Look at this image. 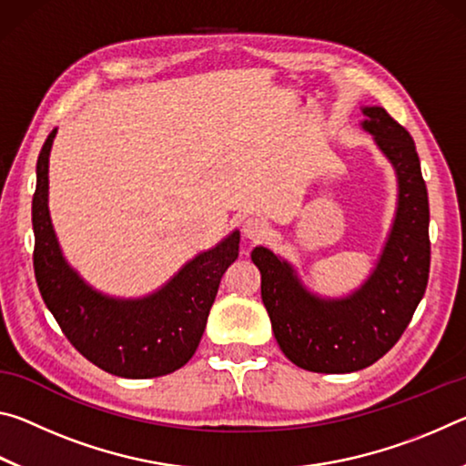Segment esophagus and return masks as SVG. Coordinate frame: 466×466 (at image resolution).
I'll use <instances>...</instances> for the list:
<instances>
[{"instance_id": "esophagus-1", "label": "esophagus", "mask_w": 466, "mask_h": 466, "mask_svg": "<svg viewBox=\"0 0 466 466\" xmlns=\"http://www.w3.org/2000/svg\"><path fill=\"white\" fill-rule=\"evenodd\" d=\"M242 230H244V236H248V238H252V240H263L267 232H269V224H267L263 218L252 216L247 219V222H244Z\"/></svg>"}]
</instances>
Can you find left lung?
Wrapping results in <instances>:
<instances>
[{
  "mask_svg": "<svg viewBox=\"0 0 466 466\" xmlns=\"http://www.w3.org/2000/svg\"><path fill=\"white\" fill-rule=\"evenodd\" d=\"M361 113L364 129L399 178L397 218L370 279L350 298L320 299L271 250L257 247L250 255L261 271V298L281 351L298 368L320 374L358 372L390 351L430 278V203L415 141L382 106Z\"/></svg>",
  "mask_w": 466,
  "mask_h": 466,
  "instance_id": "8db88e82",
  "label": "left lung"
}]
</instances>
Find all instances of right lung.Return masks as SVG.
<instances>
[{"label": "right lung", "instance_id": "add662e5", "mask_svg": "<svg viewBox=\"0 0 466 466\" xmlns=\"http://www.w3.org/2000/svg\"><path fill=\"white\" fill-rule=\"evenodd\" d=\"M49 133L36 162L33 197L35 278L46 309L82 356L108 374L154 378L193 358L219 281L238 258L240 232L201 252L156 294L115 299L94 291L63 258L49 218Z\"/></svg>", "mask_w": 466, "mask_h": 466}]
</instances>
